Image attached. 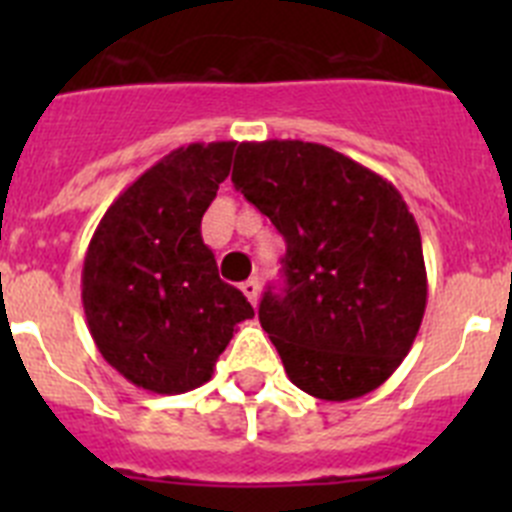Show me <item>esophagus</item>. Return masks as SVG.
<instances>
[{"label":"esophagus","mask_w":512,"mask_h":512,"mask_svg":"<svg viewBox=\"0 0 512 512\" xmlns=\"http://www.w3.org/2000/svg\"><path fill=\"white\" fill-rule=\"evenodd\" d=\"M241 289L251 305H256V302H259V279H246V282L241 284Z\"/></svg>","instance_id":"obj_1"}]
</instances>
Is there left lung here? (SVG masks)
<instances>
[{
  "label": "left lung",
  "instance_id": "left-lung-1",
  "mask_svg": "<svg viewBox=\"0 0 512 512\" xmlns=\"http://www.w3.org/2000/svg\"><path fill=\"white\" fill-rule=\"evenodd\" d=\"M233 187L284 235V287H269L261 328L287 377L328 402L377 390L423 323V243L402 194L320 143H238Z\"/></svg>",
  "mask_w": 512,
  "mask_h": 512
}]
</instances>
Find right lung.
<instances>
[{"instance_id":"1","label":"right lung","mask_w":512,"mask_h":512,"mask_svg":"<svg viewBox=\"0 0 512 512\" xmlns=\"http://www.w3.org/2000/svg\"><path fill=\"white\" fill-rule=\"evenodd\" d=\"M235 143L176 148L107 207L81 269V302L104 361L135 387L182 395L212 377L235 325L253 318L217 274L202 215Z\"/></svg>"}]
</instances>
